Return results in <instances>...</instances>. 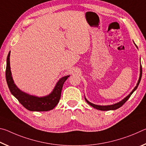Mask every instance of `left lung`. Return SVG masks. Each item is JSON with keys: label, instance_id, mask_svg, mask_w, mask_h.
I'll list each match as a JSON object with an SVG mask.
<instances>
[{"label": "left lung", "instance_id": "obj_1", "mask_svg": "<svg viewBox=\"0 0 146 146\" xmlns=\"http://www.w3.org/2000/svg\"><path fill=\"white\" fill-rule=\"evenodd\" d=\"M142 66H140V77H139V80L138 81V83L137 86H136V87L133 89V90L131 91V93L129 95L127 96L126 97H125L124 99H123L122 101H120V102H118L117 104H115L113 105H110V106H98V105H95L94 104H92L89 102V101L86 99L85 98V100L86 102H87L88 104H89L91 106H92L94 108L97 109V110H102V111H109V110H117V109L120 108L121 106H122L123 104H124V103L126 102V101L129 99V97H131V95H132L133 93L134 92V91L137 90V88H138V86L139 85V83L140 82V80H141V78H142Z\"/></svg>", "mask_w": 146, "mask_h": 146}]
</instances>
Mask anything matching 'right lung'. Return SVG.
Returning <instances> with one entry per match:
<instances>
[{
  "mask_svg": "<svg viewBox=\"0 0 146 146\" xmlns=\"http://www.w3.org/2000/svg\"><path fill=\"white\" fill-rule=\"evenodd\" d=\"M9 56H10V51L9 52L8 57H7L6 78L9 91H11L12 95L19 100V102L24 108L29 111H48L53 110L57 105L60 100L63 84L70 76H66L60 78L56 84L52 93L46 97H37L29 95L28 94L21 91L14 84L10 70Z\"/></svg>",
  "mask_w": 146,
  "mask_h": 146,
  "instance_id": "add662e5",
  "label": "right lung"
}]
</instances>
